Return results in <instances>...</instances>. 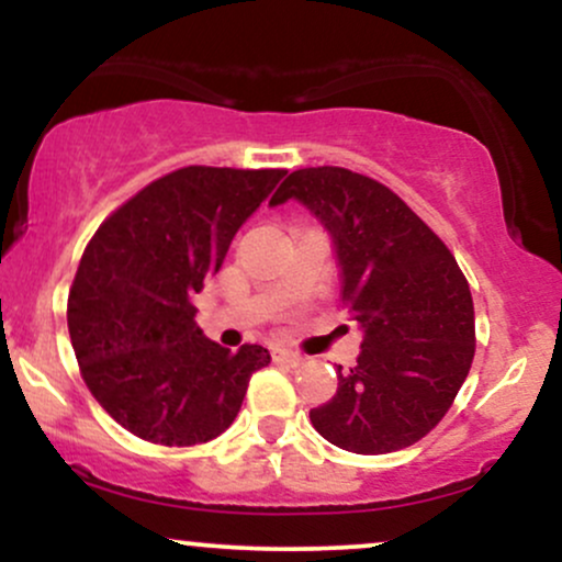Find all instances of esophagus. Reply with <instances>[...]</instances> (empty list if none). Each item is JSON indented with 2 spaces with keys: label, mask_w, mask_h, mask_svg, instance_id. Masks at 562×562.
<instances>
[{
  "label": "esophagus",
  "mask_w": 562,
  "mask_h": 562,
  "mask_svg": "<svg viewBox=\"0 0 562 562\" xmlns=\"http://www.w3.org/2000/svg\"><path fill=\"white\" fill-rule=\"evenodd\" d=\"M272 357H274V362H285V364H290V367H299V364L306 362V359H303L301 353L290 351V348H274Z\"/></svg>",
  "instance_id": "obj_1"
}]
</instances>
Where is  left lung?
Returning <instances> with one entry per match:
<instances>
[{
    "label": "left lung",
    "mask_w": 562,
    "mask_h": 562,
    "mask_svg": "<svg viewBox=\"0 0 562 562\" xmlns=\"http://www.w3.org/2000/svg\"><path fill=\"white\" fill-rule=\"evenodd\" d=\"M299 200L330 232L340 293L364 330L357 364L308 412L317 434L357 454L412 447L447 415L475 353L468 280L441 237L389 187L317 166L293 171L269 203Z\"/></svg>",
    "instance_id": "obj_1"
}]
</instances>
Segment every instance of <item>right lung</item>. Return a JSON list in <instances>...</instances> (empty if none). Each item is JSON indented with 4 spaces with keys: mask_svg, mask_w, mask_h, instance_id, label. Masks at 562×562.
Returning a JSON list of instances; mask_svg holds the SVG:
<instances>
[{
    "mask_svg": "<svg viewBox=\"0 0 562 562\" xmlns=\"http://www.w3.org/2000/svg\"><path fill=\"white\" fill-rule=\"evenodd\" d=\"M285 173L187 166L126 200L89 240L68 293L70 344L87 389L128 434L164 447L211 441L269 364L263 346L232 353L205 338L192 295Z\"/></svg>",
    "mask_w": 562,
    "mask_h": 562,
    "instance_id": "obj_1",
    "label": "right lung"
}]
</instances>
